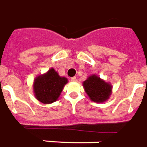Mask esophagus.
<instances>
[{"label": "esophagus", "instance_id": "esophagus-1", "mask_svg": "<svg viewBox=\"0 0 147 147\" xmlns=\"http://www.w3.org/2000/svg\"><path fill=\"white\" fill-rule=\"evenodd\" d=\"M77 81V78H75V77L71 78V81Z\"/></svg>", "mask_w": 147, "mask_h": 147}]
</instances>
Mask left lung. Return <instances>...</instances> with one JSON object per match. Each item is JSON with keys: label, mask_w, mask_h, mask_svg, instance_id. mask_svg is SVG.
Returning a JSON list of instances; mask_svg holds the SVG:
<instances>
[{"label": "left lung", "mask_w": 147, "mask_h": 147, "mask_svg": "<svg viewBox=\"0 0 147 147\" xmlns=\"http://www.w3.org/2000/svg\"><path fill=\"white\" fill-rule=\"evenodd\" d=\"M83 85L85 92L92 101L96 102L106 101L111 94V85L106 83L96 75L89 77L86 81H84Z\"/></svg>", "instance_id": "8db88e82"}]
</instances>
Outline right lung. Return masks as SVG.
<instances>
[{"label": "right lung", "instance_id": "obj_1", "mask_svg": "<svg viewBox=\"0 0 147 147\" xmlns=\"http://www.w3.org/2000/svg\"><path fill=\"white\" fill-rule=\"evenodd\" d=\"M67 83L66 78H61L54 69H50L47 74L35 79L34 91L36 98L43 103L55 102Z\"/></svg>", "mask_w": 147, "mask_h": 147}]
</instances>
